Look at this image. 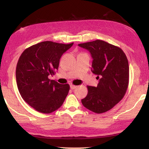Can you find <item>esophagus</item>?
Here are the masks:
<instances>
[{"mask_svg": "<svg viewBox=\"0 0 149 149\" xmlns=\"http://www.w3.org/2000/svg\"><path fill=\"white\" fill-rule=\"evenodd\" d=\"M76 87H77V86H75V85H73V84H71L70 85V88L71 89H74Z\"/></svg>", "mask_w": 149, "mask_h": 149, "instance_id": "esophagus-1", "label": "esophagus"}]
</instances>
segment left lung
Wrapping results in <instances>:
<instances>
[{
  "label": "left lung",
  "instance_id": "1",
  "mask_svg": "<svg viewBox=\"0 0 149 149\" xmlns=\"http://www.w3.org/2000/svg\"><path fill=\"white\" fill-rule=\"evenodd\" d=\"M93 58L92 72L100 77L97 87L87 86V96L83 105L101 114L114 107L123 99L128 88L129 67L127 56L120 48L102 40L80 43Z\"/></svg>",
  "mask_w": 149,
  "mask_h": 149
}]
</instances>
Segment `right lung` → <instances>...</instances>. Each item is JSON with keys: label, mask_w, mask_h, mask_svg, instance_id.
Here are the masks:
<instances>
[{"label": "right lung", "mask_w": 149, "mask_h": 149, "mask_svg": "<svg viewBox=\"0 0 149 149\" xmlns=\"http://www.w3.org/2000/svg\"><path fill=\"white\" fill-rule=\"evenodd\" d=\"M73 45L42 42L20 55L16 68L17 88L23 100L37 111L52 113L63 103L70 85L50 80L48 76L56 73L61 56Z\"/></svg>", "instance_id": "1"}]
</instances>
